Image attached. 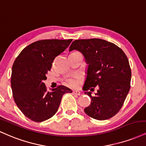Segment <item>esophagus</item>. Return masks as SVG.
I'll return each instance as SVG.
<instances>
[{"instance_id": "esophagus-1", "label": "esophagus", "mask_w": 146, "mask_h": 146, "mask_svg": "<svg viewBox=\"0 0 146 146\" xmlns=\"http://www.w3.org/2000/svg\"><path fill=\"white\" fill-rule=\"evenodd\" d=\"M72 94H74V95H77V96H80V92H79V91H76V90L73 91Z\"/></svg>"}]
</instances>
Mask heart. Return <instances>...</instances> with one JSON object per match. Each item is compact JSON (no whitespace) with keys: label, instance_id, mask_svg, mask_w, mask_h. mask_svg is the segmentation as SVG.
Masks as SVG:
<instances>
[{"label":"heart","instance_id":"b5f03b06","mask_svg":"<svg viewBox=\"0 0 146 146\" xmlns=\"http://www.w3.org/2000/svg\"><path fill=\"white\" fill-rule=\"evenodd\" d=\"M80 80H81V76H76L71 78H69V79L67 80V83H68L70 86L73 87H77L80 85Z\"/></svg>","mask_w":146,"mask_h":146}]
</instances>
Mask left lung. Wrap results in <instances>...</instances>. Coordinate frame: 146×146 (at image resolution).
<instances>
[{
  "instance_id": "obj_1",
  "label": "left lung",
  "mask_w": 146,
  "mask_h": 146,
  "mask_svg": "<svg viewBox=\"0 0 146 146\" xmlns=\"http://www.w3.org/2000/svg\"><path fill=\"white\" fill-rule=\"evenodd\" d=\"M73 50L81 52L88 64L83 90L92 101L85 113L98 120L112 117L121 109L131 87V70L126 54L115 44L96 38L76 39L69 50ZM97 85L99 90L92 97L87 91Z\"/></svg>"
}]
</instances>
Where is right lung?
I'll return each instance as SVG.
<instances>
[{"instance_id": "obj_1", "label": "right lung", "mask_w": 146, "mask_h": 146, "mask_svg": "<svg viewBox=\"0 0 146 146\" xmlns=\"http://www.w3.org/2000/svg\"><path fill=\"white\" fill-rule=\"evenodd\" d=\"M72 39H43L24 48L15 59L11 76L14 101L27 117L41 122L52 117L57 111L63 95L72 93L59 85L47 92L44 80L56 56L69 46Z\"/></svg>"}]
</instances>
